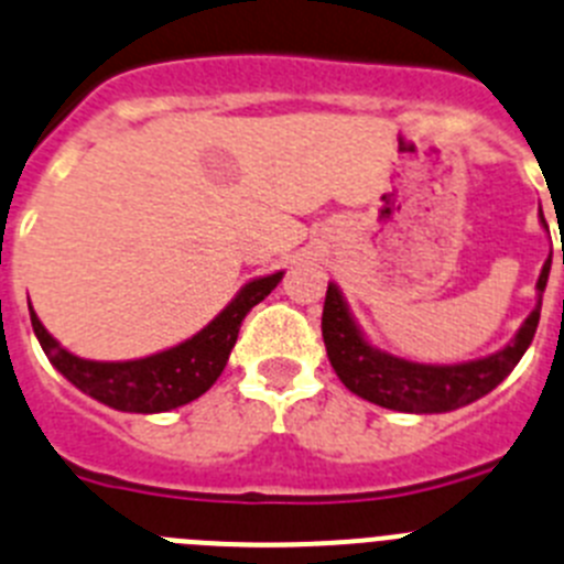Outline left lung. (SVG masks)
Listing matches in <instances>:
<instances>
[{"mask_svg":"<svg viewBox=\"0 0 564 564\" xmlns=\"http://www.w3.org/2000/svg\"><path fill=\"white\" fill-rule=\"evenodd\" d=\"M547 273H551V257L542 265L540 282H536L540 305L531 311V316L525 318V325L520 327L517 338L508 344L506 350L480 358V361L452 364V367L412 364L370 347V344L364 341L356 322H352L338 288L327 285L325 311H322V336H325L327 358H330L333 370L341 378L344 387L356 392L358 398H364V401L387 406V410L417 412V415L460 410L466 403L477 401V398L488 395V392L495 390L497 383L520 364L522 352L528 350V344L534 341Z\"/></svg>","mask_w":564,"mask_h":564,"instance_id":"obj_1","label":"left lung"}]
</instances>
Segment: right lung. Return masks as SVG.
I'll return each instance as SVG.
<instances>
[{
	"label": "right lung",
	"mask_w": 564,
	"mask_h": 564,
	"mask_svg": "<svg viewBox=\"0 0 564 564\" xmlns=\"http://www.w3.org/2000/svg\"><path fill=\"white\" fill-rule=\"evenodd\" d=\"M279 279L282 273L253 279L197 336L177 344L172 350L154 352L138 361H87L64 350L62 344L44 330L33 311H30V325L50 364L82 392L121 412H143V415L169 412L212 390V383L226 370L246 313L279 285Z\"/></svg>",
	"instance_id": "obj_1"
}]
</instances>
